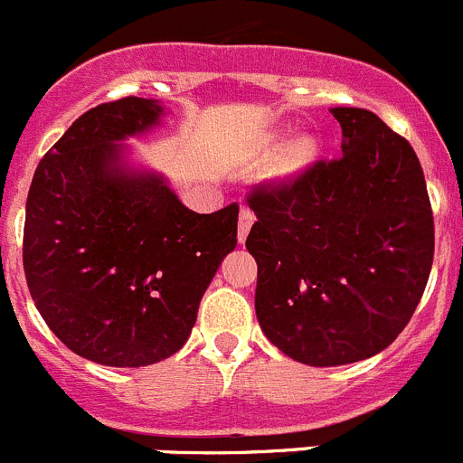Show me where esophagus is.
I'll list each match as a JSON object with an SVG mask.
<instances>
[{
  "mask_svg": "<svg viewBox=\"0 0 463 463\" xmlns=\"http://www.w3.org/2000/svg\"><path fill=\"white\" fill-rule=\"evenodd\" d=\"M253 219H256V216H253V212L249 210V207H241L240 222H237V240H240V244H244V241H247L249 231H251V226H253Z\"/></svg>",
  "mask_w": 463,
  "mask_h": 463,
  "instance_id": "1",
  "label": "esophagus"
}]
</instances>
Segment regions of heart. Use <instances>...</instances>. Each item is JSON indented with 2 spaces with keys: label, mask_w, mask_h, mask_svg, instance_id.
<instances>
[{
  "label": "heart",
  "mask_w": 463,
  "mask_h": 463,
  "mask_svg": "<svg viewBox=\"0 0 463 463\" xmlns=\"http://www.w3.org/2000/svg\"><path fill=\"white\" fill-rule=\"evenodd\" d=\"M311 154H314V145H311L309 140L298 143L293 149H290L288 156H286V170L302 168V165L311 159Z\"/></svg>",
  "instance_id": "1"
}]
</instances>
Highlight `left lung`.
Returning a JSON list of instances; mask_svg holds the SVG:
<instances>
[{
  "instance_id": "8db88e82",
  "label": "left lung",
  "mask_w": 463,
  "mask_h": 463,
  "mask_svg": "<svg viewBox=\"0 0 463 463\" xmlns=\"http://www.w3.org/2000/svg\"><path fill=\"white\" fill-rule=\"evenodd\" d=\"M341 154L249 194L256 316L283 355L339 366L385 351L434 262V214L406 138L364 108H332Z\"/></svg>"
}]
</instances>
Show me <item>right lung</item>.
<instances>
[{
    "mask_svg": "<svg viewBox=\"0 0 463 463\" xmlns=\"http://www.w3.org/2000/svg\"><path fill=\"white\" fill-rule=\"evenodd\" d=\"M154 99L101 103L41 159L27 195L23 265L57 339L106 366H147L186 344L237 244V203L198 214L124 140L159 127Z\"/></svg>",
    "mask_w": 463,
    "mask_h": 463,
    "instance_id": "add662e5",
    "label": "right lung"
}]
</instances>
